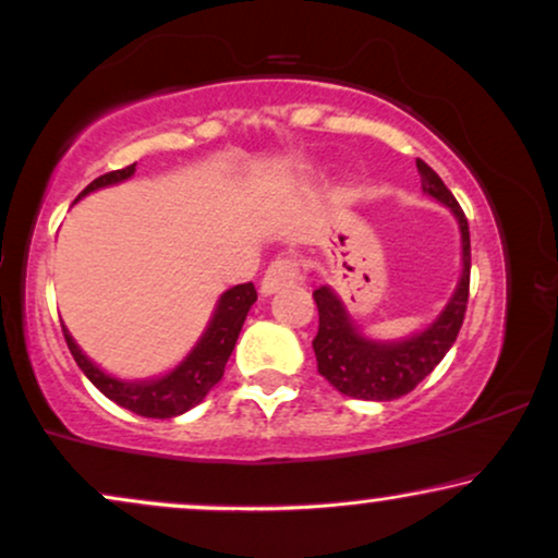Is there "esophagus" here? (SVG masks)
Returning a JSON list of instances; mask_svg holds the SVG:
<instances>
[{
  "label": "esophagus",
  "instance_id": "obj_1",
  "mask_svg": "<svg viewBox=\"0 0 558 558\" xmlns=\"http://www.w3.org/2000/svg\"><path fill=\"white\" fill-rule=\"evenodd\" d=\"M301 278V262L296 257H278L267 265L262 278V293H275L278 288L293 286Z\"/></svg>",
  "mask_w": 558,
  "mask_h": 558
}]
</instances>
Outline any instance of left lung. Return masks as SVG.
<instances>
[{
    "instance_id": "1",
    "label": "left lung",
    "mask_w": 558,
    "mask_h": 558,
    "mask_svg": "<svg viewBox=\"0 0 558 558\" xmlns=\"http://www.w3.org/2000/svg\"><path fill=\"white\" fill-rule=\"evenodd\" d=\"M421 173V186L426 194L447 205L458 218L462 233V278L458 291L449 299L445 312L436 317L432 327L400 343H374L353 327L343 301L332 293V288L322 286L314 291L319 308V330L312 340L317 368L338 392L355 400H395L415 389L424 381L434 366L445 359L449 348L458 340V332L465 319L468 293H471V231L468 218L454 194L447 190L432 166L415 160Z\"/></svg>"
}]
</instances>
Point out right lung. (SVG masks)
<instances>
[{
  "label": "right lung",
  "mask_w": 558,
  "mask_h": 558,
  "mask_svg": "<svg viewBox=\"0 0 558 558\" xmlns=\"http://www.w3.org/2000/svg\"><path fill=\"white\" fill-rule=\"evenodd\" d=\"M132 173L134 163L126 166V169L104 173V177L90 181V184L80 192V197L93 190H100V186H109L117 184V181L130 179ZM254 301H257V291H254L252 283L233 286L231 291H226L223 296H220L218 306H215V314L210 325H207L205 335L199 338V343L194 345V351L186 355L171 374L150 381H122L109 377V374L100 372V368L80 351L75 340H72V335L66 332V327H62V330L66 348L75 355L77 366L83 368L85 377L90 379L106 398L117 402V405L126 408V411L145 415V418H173V415L186 413L190 408L197 405V402H203L205 395L218 385L220 377H223L226 364L228 359H231L233 345H236L239 332L241 327H244V319L246 314H250Z\"/></svg>",
  "instance_id": "obj_1"
}]
</instances>
